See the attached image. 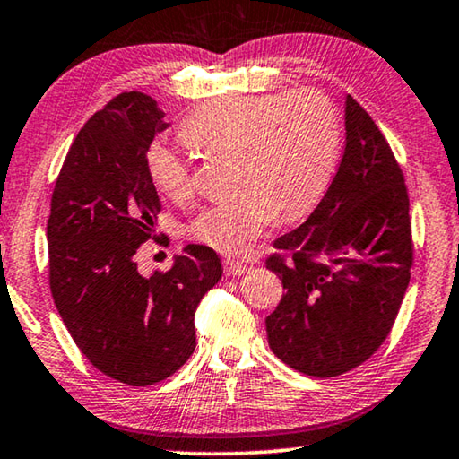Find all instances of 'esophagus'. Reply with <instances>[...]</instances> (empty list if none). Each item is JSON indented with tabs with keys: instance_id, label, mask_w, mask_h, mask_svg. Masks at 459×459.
<instances>
[{
	"instance_id": "obj_1",
	"label": "esophagus",
	"mask_w": 459,
	"mask_h": 459,
	"mask_svg": "<svg viewBox=\"0 0 459 459\" xmlns=\"http://www.w3.org/2000/svg\"><path fill=\"white\" fill-rule=\"evenodd\" d=\"M247 264H243V261H235V259H224V272H227L229 275H241L247 272Z\"/></svg>"
}]
</instances>
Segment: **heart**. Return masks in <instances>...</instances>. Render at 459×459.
Here are the masks:
<instances>
[{
    "label": "heart",
    "instance_id": "b5f03b06",
    "mask_svg": "<svg viewBox=\"0 0 459 459\" xmlns=\"http://www.w3.org/2000/svg\"><path fill=\"white\" fill-rule=\"evenodd\" d=\"M181 138L208 159H235L230 202L202 208L186 237L224 255H241L278 216H307L333 178L341 120L333 101L315 90L208 101L187 116ZM144 167L159 194L190 198L192 176L184 159L163 143L144 151Z\"/></svg>",
    "mask_w": 459,
    "mask_h": 459
}]
</instances>
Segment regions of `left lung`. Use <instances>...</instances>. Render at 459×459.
I'll list each match as a JSON object with an SVG mask.
<instances>
[{"label": "left lung", "mask_w": 459, "mask_h": 459, "mask_svg": "<svg viewBox=\"0 0 459 459\" xmlns=\"http://www.w3.org/2000/svg\"><path fill=\"white\" fill-rule=\"evenodd\" d=\"M267 269L286 292L265 318L272 351L298 372L334 377L372 358L411 281L409 192L394 152L351 96L345 151L307 222L275 238Z\"/></svg>", "instance_id": "8db88e82"}]
</instances>
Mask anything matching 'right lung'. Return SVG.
<instances>
[{
  "instance_id": "obj_1",
  "label": "right lung",
  "mask_w": 459,
  "mask_h": 459,
  "mask_svg": "<svg viewBox=\"0 0 459 459\" xmlns=\"http://www.w3.org/2000/svg\"><path fill=\"white\" fill-rule=\"evenodd\" d=\"M163 116L141 91L93 114L65 157L47 224L50 294L65 326L93 368L128 386L161 382L190 359L195 308L222 275L204 245L149 278L136 267L138 247L157 238L161 200L144 151L169 126Z\"/></svg>"
}]
</instances>
